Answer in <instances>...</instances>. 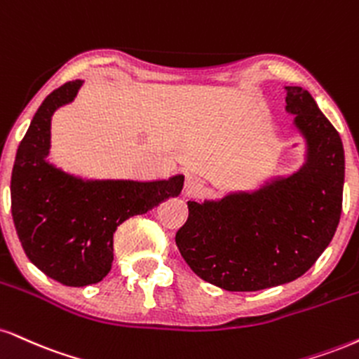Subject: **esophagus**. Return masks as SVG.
Segmentation results:
<instances>
[{
  "label": "esophagus",
  "mask_w": 359,
  "mask_h": 359,
  "mask_svg": "<svg viewBox=\"0 0 359 359\" xmlns=\"http://www.w3.org/2000/svg\"><path fill=\"white\" fill-rule=\"evenodd\" d=\"M184 191L187 196H198V194H202L205 191L204 180L197 175H187V179H185Z\"/></svg>",
  "instance_id": "34e87169"
}]
</instances>
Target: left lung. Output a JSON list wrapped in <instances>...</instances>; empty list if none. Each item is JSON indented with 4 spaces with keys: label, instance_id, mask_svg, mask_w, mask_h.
Wrapping results in <instances>:
<instances>
[{
    "label": "left lung",
    "instance_id": "8db88e82",
    "mask_svg": "<svg viewBox=\"0 0 359 359\" xmlns=\"http://www.w3.org/2000/svg\"><path fill=\"white\" fill-rule=\"evenodd\" d=\"M291 130L304 161L289 174L217 198L189 201L177 231L180 254L198 278L226 291H261L301 278L330 245L341 217L344 149L303 86H286Z\"/></svg>",
    "mask_w": 359,
    "mask_h": 359
}]
</instances>
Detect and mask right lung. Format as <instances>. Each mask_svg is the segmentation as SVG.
Listing matches in <instances>:
<instances>
[{"instance_id": "add662e5", "label": "right lung", "mask_w": 359, "mask_h": 359, "mask_svg": "<svg viewBox=\"0 0 359 359\" xmlns=\"http://www.w3.org/2000/svg\"><path fill=\"white\" fill-rule=\"evenodd\" d=\"M73 80L51 92L16 152L11 214L29 261L65 286L100 283L114 262V234L128 217L147 214L182 192L184 175L163 180L86 179L50 161L51 116L75 100Z\"/></svg>"}]
</instances>
